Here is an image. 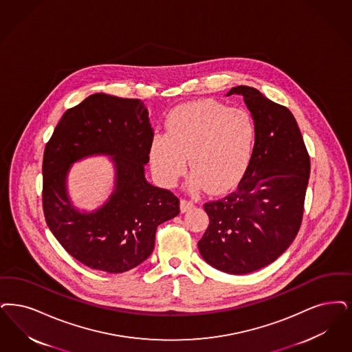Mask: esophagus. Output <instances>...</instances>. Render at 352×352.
I'll use <instances>...</instances> for the list:
<instances>
[{
	"mask_svg": "<svg viewBox=\"0 0 352 352\" xmlns=\"http://www.w3.org/2000/svg\"><path fill=\"white\" fill-rule=\"evenodd\" d=\"M192 207H194V201L187 200V199L181 200V210H182V212L190 211Z\"/></svg>",
	"mask_w": 352,
	"mask_h": 352,
	"instance_id": "esophagus-1",
	"label": "esophagus"
}]
</instances>
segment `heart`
<instances>
[{
	"mask_svg": "<svg viewBox=\"0 0 352 352\" xmlns=\"http://www.w3.org/2000/svg\"><path fill=\"white\" fill-rule=\"evenodd\" d=\"M165 126L166 133H155L149 145L152 168L164 184L177 182L187 155L194 188L221 192L243 177L255 141L253 119L245 110L197 100L175 107Z\"/></svg>",
	"mask_w": 352,
	"mask_h": 352,
	"instance_id": "obj_1",
	"label": "heart"
}]
</instances>
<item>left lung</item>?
<instances>
[{
  "mask_svg": "<svg viewBox=\"0 0 352 352\" xmlns=\"http://www.w3.org/2000/svg\"><path fill=\"white\" fill-rule=\"evenodd\" d=\"M252 113L255 142L234 191L207 201L210 226L197 242L212 267L242 275L278 259L302 221L310 158L295 116L250 86H236Z\"/></svg>",
  "mask_w": 352,
  "mask_h": 352,
  "instance_id": "8db88e82",
  "label": "left lung"
}]
</instances>
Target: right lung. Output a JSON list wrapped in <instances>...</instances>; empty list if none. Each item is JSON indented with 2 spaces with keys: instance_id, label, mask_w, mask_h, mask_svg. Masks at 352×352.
I'll return each mask as SVG.
<instances>
[{
  "instance_id": "1",
  "label": "right lung",
  "mask_w": 352,
  "mask_h": 352,
  "mask_svg": "<svg viewBox=\"0 0 352 352\" xmlns=\"http://www.w3.org/2000/svg\"><path fill=\"white\" fill-rule=\"evenodd\" d=\"M153 129L140 99L97 93L67 110L45 145L43 212L60 245L85 266L110 274L142 263L155 249L157 226L179 213V199L146 182ZM113 155L116 190L99 210L81 214L69 201L71 164Z\"/></svg>"
}]
</instances>
